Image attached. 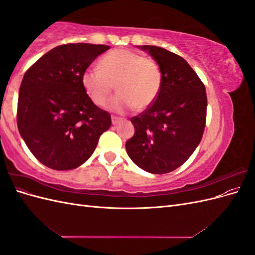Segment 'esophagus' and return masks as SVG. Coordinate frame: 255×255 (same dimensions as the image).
Segmentation results:
<instances>
[{"mask_svg":"<svg viewBox=\"0 0 255 255\" xmlns=\"http://www.w3.org/2000/svg\"><path fill=\"white\" fill-rule=\"evenodd\" d=\"M121 121V118H119V117H116V116H112V123L114 126H116V125H118V123Z\"/></svg>","mask_w":255,"mask_h":255,"instance_id":"esophagus-1","label":"esophagus"}]
</instances>
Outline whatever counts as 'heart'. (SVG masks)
<instances>
[{
  "mask_svg": "<svg viewBox=\"0 0 255 255\" xmlns=\"http://www.w3.org/2000/svg\"><path fill=\"white\" fill-rule=\"evenodd\" d=\"M81 82L91 102L100 107L107 103L115 85L118 94L111 101L110 107L123 113L135 106L143 111L155 102L163 75L154 59L129 50L115 49L99 60V69H86Z\"/></svg>",
  "mask_w": 255,
  "mask_h": 255,
  "instance_id": "obj_1",
  "label": "heart"
}]
</instances>
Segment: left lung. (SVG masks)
<instances>
[{
	"instance_id": "8db88e82",
	"label": "left lung",
	"mask_w": 255,
	"mask_h": 255,
	"mask_svg": "<svg viewBox=\"0 0 255 255\" xmlns=\"http://www.w3.org/2000/svg\"><path fill=\"white\" fill-rule=\"evenodd\" d=\"M158 64L163 83L150 107L130 118L134 136L127 152L144 171L163 174L186 161L202 139L207 98L205 86L186 60L155 45H142Z\"/></svg>"
}]
</instances>
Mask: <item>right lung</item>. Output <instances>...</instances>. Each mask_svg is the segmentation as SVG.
<instances>
[{
  "instance_id": "right-lung-1",
  "label": "right lung",
  "mask_w": 255,
  "mask_h": 255,
  "mask_svg": "<svg viewBox=\"0 0 255 255\" xmlns=\"http://www.w3.org/2000/svg\"><path fill=\"white\" fill-rule=\"evenodd\" d=\"M109 49L104 44H61L45 53L23 76L18 129L44 166L54 170L81 166L111 128V115L91 102L81 82L83 72Z\"/></svg>"
}]
</instances>
